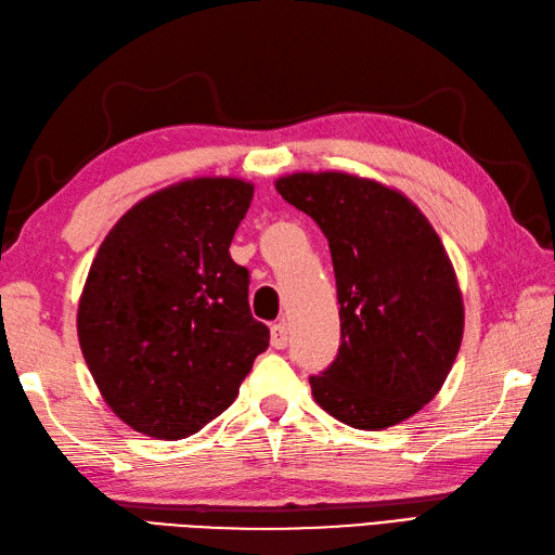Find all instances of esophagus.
Masks as SVG:
<instances>
[{
    "mask_svg": "<svg viewBox=\"0 0 555 555\" xmlns=\"http://www.w3.org/2000/svg\"><path fill=\"white\" fill-rule=\"evenodd\" d=\"M287 343H289L287 324H284V322L273 324V326H271V346H273L275 350H284V348H287Z\"/></svg>",
    "mask_w": 555,
    "mask_h": 555,
    "instance_id": "obj_1",
    "label": "esophagus"
}]
</instances>
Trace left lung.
Returning <instances> with one entry per match:
<instances>
[{
	"label": "left lung",
	"mask_w": 555,
	"mask_h": 555,
	"mask_svg": "<svg viewBox=\"0 0 555 555\" xmlns=\"http://www.w3.org/2000/svg\"><path fill=\"white\" fill-rule=\"evenodd\" d=\"M280 196L322 229L340 304V348L312 399L354 429L409 421L439 395L462 343L455 268L401 191L350 172H292Z\"/></svg>",
	"instance_id": "1"
}]
</instances>
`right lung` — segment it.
Segmentation results:
<instances>
[{
    "instance_id": "add662e5",
    "label": "right lung",
    "mask_w": 555,
    "mask_h": 555,
    "mask_svg": "<svg viewBox=\"0 0 555 555\" xmlns=\"http://www.w3.org/2000/svg\"><path fill=\"white\" fill-rule=\"evenodd\" d=\"M254 184L196 177L134 203L104 237L77 312L83 359L116 417L154 439L203 429L237 397L268 326L231 241Z\"/></svg>"
}]
</instances>
